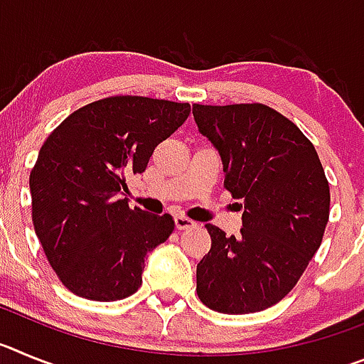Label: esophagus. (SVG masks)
<instances>
[{"mask_svg":"<svg viewBox=\"0 0 364 364\" xmlns=\"http://www.w3.org/2000/svg\"><path fill=\"white\" fill-rule=\"evenodd\" d=\"M175 226H176V230H191V228L197 226V222H193L191 218L184 217V215H176Z\"/></svg>","mask_w":364,"mask_h":364,"instance_id":"34e87169","label":"esophagus"}]
</instances>
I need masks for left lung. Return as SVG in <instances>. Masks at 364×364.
Listing matches in <instances>:
<instances>
[{
  "instance_id": "left-lung-1",
  "label": "left lung",
  "mask_w": 364,
  "mask_h": 364,
  "mask_svg": "<svg viewBox=\"0 0 364 364\" xmlns=\"http://www.w3.org/2000/svg\"><path fill=\"white\" fill-rule=\"evenodd\" d=\"M218 151L224 186L244 208L239 237L213 224L197 294L220 314L262 311L291 291L319 250L330 215L324 169L297 125L262 104L193 105Z\"/></svg>"
}]
</instances>
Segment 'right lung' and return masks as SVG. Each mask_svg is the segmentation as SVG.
<instances>
[{
    "label": "right lung",
    "instance_id": "obj_1",
    "mask_svg": "<svg viewBox=\"0 0 364 364\" xmlns=\"http://www.w3.org/2000/svg\"><path fill=\"white\" fill-rule=\"evenodd\" d=\"M189 111L169 100L111 96L74 111L45 140L28 180L32 222L74 295L109 302L140 288L144 259L169 239L175 220L131 210L120 195Z\"/></svg>",
    "mask_w": 364,
    "mask_h": 364
}]
</instances>
